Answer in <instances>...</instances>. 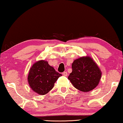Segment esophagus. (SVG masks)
Listing matches in <instances>:
<instances>
[{
  "label": "esophagus",
  "instance_id": "1",
  "mask_svg": "<svg viewBox=\"0 0 123 123\" xmlns=\"http://www.w3.org/2000/svg\"><path fill=\"white\" fill-rule=\"evenodd\" d=\"M67 75H68V74H67V72H64L63 73V75L65 76V77H67Z\"/></svg>",
  "mask_w": 123,
  "mask_h": 123
}]
</instances>
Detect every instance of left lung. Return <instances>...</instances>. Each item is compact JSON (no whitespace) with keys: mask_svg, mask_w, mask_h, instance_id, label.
Returning <instances> with one entry per match:
<instances>
[{"mask_svg":"<svg viewBox=\"0 0 123 123\" xmlns=\"http://www.w3.org/2000/svg\"><path fill=\"white\" fill-rule=\"evenodd\" d=\"M72 72L68 77L74 87L87 92L98 85L102 75L100 68L90 56H82L73 61Z\"/></svg>","mask_w":123,"mask_h":123,"instance_id":"1","label":"left lung"}]
</instances>
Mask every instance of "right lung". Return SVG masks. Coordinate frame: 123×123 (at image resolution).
Masks as SVG:
<instances>
[{"instance_id": "add662e5", "label": "right lung", "mask_w": 123, "mask_h": 123, "mask_svg": "<svg viewBox=\"0 0 123 123\" xmlns=\"http://www.w3.org/2000/svg\"><path fill=\"white\" fill-rule=\"evenodd\" d=\"M62 75L45 60H39L31 67L28 75V84L34 92L44 95L53 88L54 84Z\"/></svg>"}]
</instances>
